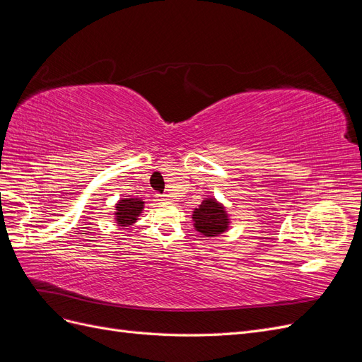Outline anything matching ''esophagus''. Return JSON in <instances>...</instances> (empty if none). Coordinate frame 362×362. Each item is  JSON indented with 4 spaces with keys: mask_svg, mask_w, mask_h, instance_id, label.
<instances>
[{
    "mask_svg": "<svg viewBox=\"0 0 362 362\" xmlns=\"http://www.w3.org/2000/svg\"><path fill=\"white\" fill-rule=\"evenodd\" d=\"M157 198H160V201H169V194H158Z\"/></svg>",
    "mask_w": 362,
    "mask_h": 362,
    "instance_id": "obj_1",
    "label": "esophagus"
}]
</instances>
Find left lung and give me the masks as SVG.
I'll return each mask as SVG.
<instances>
[{
    "mask_svg": "<svg viewBox=\"0 0 362 362\" xmlns=\"http://www.w3.org/2000/svg\"><path fill=\"white\" fill-rule=\"evenodd\" d=\"M193 222L196 231L205 237H216L223 234L229 228V216L225 206L214 198H206L202 204L194 208Z\"/></svg>",
    "mask_w": 362,
    "mask_h": 362,
    "instance_id": "obj_1",
    "label": "left lung"
}]
</instances>
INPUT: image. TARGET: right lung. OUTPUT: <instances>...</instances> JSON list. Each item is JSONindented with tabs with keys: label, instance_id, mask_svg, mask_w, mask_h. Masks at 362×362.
<instances>
[{
	"label": "right lung",
	"instance_id": "right-lung-1",
	"mask_svg": "<svg viewBox=\"0 0 362 362\" xmlns=\"http://www.w3.org/2000/svg\"><path fill=\"white\" fill-rule=\"evenodd\" d=\"M145 202L139 198H124L116 204L115 218L119 226H129L133 225L140 213L144 211Z\"/></svg>",
	"mask_w": 362,
	"mask_h": 362
}]
</instances>
